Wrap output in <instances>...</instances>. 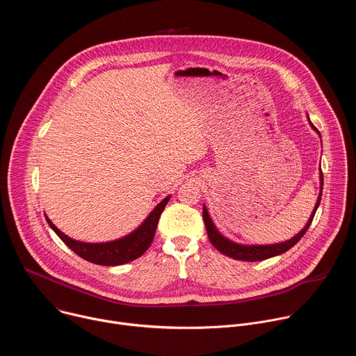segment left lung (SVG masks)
I'll return each mask as SVG.
<instances>
[{
    "label": "left lung",
    "mask_w": 356,
    "mask_h": 356,
    "mask_svg": "<svg viewBox=\"0 0 356 356\" xmlns=\"http://www.w3.org/2000/svg\"><path fill=\"white\" fill-rule=\"evenodd\" d=\"M312 124V122H310ZM312 127L317 131V128L312 124ZM318 132V131H317ZM321 181H323V173H321ZM323 184V183H321ZM323 190V187H321ZM321 193L320 191V197L317 200V204L314 207V211L307 222V225L304 227L296 236H293L291 239L286 241V242H282V243H275V245H252V246H248V245H239V243H234L231 241H228L227 238H224L214 227L211 218L209 217V213H207V209L204 207L202 209V218H204V224H206V228H207V234H209V238H210V242L213 243V246H216L221 253H224V255L232 258V259H236V261H248V262H257V261H265L268 258H272V257H276V255H280V253H284L286 250H289L290 248H293L301 238L302 235L307 232L309 227L312 225V221L316 216V211L320 206V201H321Z\"/></svg>",
    "instance_id": "1"
}]
</instances>
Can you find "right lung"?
Masks as SVG:
<instances>
[{"label": "right lung", "mask_w": 356, "mask_h": 356, "mask_svg": "<svg viewBox=\"0 0 356 356\" xmlns=\"http://www.w3.org/2000/svg\"><path fill=\"white\" fill-rule=\"evenodd\" d=\"M169 201V197H166L161 204L156 206V209L149 214V217L145 220V222L131 235L113 241L106 243H86L80 241H74L65 235L62 231H59L54 222L46 217V221L49 227L52 228L58 236L77 255L91 264L103 265V266H117L124 265L127 262H131L146 252V249L150 246L152 241H154L156 227L161 218L162 211L165 210Z\"/></svg>", "instance_id": "obj_1"}]
</instances>
